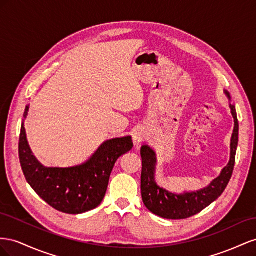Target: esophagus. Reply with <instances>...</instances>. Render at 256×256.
Wrapping results in <instances>:
<instances>
[{
	"mask_svg": "<svg viewBox=\"0 0 256 256\" xmlns=\"http://www.w3.org/2000/svg\"><path fill=\"white\" fill-rule=\"evenodd\" d=\"M144 136L142 132H140V130H137V132H135L133 134V140H134L135 144H140L144 140Z\"/></svg>",
	"mask_w": 256,
	"mask_h": 256,
	"instance_id": "1",
	"label": "esophagus"
}]
</instances>
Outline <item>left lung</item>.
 <instances>
[{
	"mask_svg": "<svg viewBox=\"0 0 256 256\" xmlns=\"http://www.w3.org/2000/svg\"><path fill=\"white\" fill-rule=\"evenodd\" d=\"M226 98L230 100V114L234 118V130L230 138V162L222 170L221 174L211 181L206 188L197 191H184V193H174L160 186L156 181V170L158 158L156 152L149 146L144 144L140 149L142 160V197L144 206L149 211L160 218L168 220H180L200 214L221 196L232 178L235 156L238 146L239 124L235 105L230 103V94L224 90Z\"/></svg>",
	"mask_w": 256,
	"mask_h": 256,
	"instance_id": "obj_1",
	"label": "left lung"
}]
</instances>
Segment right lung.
<instances>
[{
	"mask_svg": "<svg viewBox=\"0 0 256 256\" xmlns=\"http://www.w3.org/2000/svg\"><path fill=\"white\" fill-rule=\"evenodd\" d=\"M28 105L24 118L26 119ZM21 124L19 158L28 184L52 208L79 214L96 208L107 191L114 166L122 154L133 148L132 137L124 136L102 144L84 163L72 167H46L36 158Z\"/></svg>",
	"mask_w": 256,
	"mask_h": 256,
	"instance_id": "add662e5",
	"label": "right lung"
}]
</instances>
